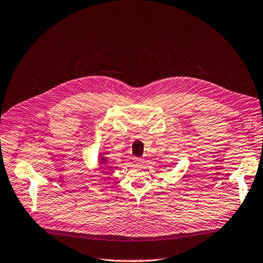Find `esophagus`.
<instances>
[{"instance_id":"1","label":"esophagus","mask_w":263,"mask_h":263,"mask_svg":"<svg viewBox=\"0 0 263 263\" xmlns=\"http://www.w3.org/2000/svg\"><path fill=\"white\" fill-rule=\"evenodd\" d=\"M133 160L136 161V163H143V159H141V157H134Z\"/></svg>"}]
</instances>
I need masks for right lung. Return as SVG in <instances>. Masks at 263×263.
Instances as JSON below:
<instances>
[{
  "mask_svg": "<svg viewBox=\"0 0 263 263\" xmlns=\"http://www.w3.org/2000/svg\"><path fill=\"white\" fill-rule=\"evenodd\" d=\"M106 161H107V160H106V157H103V156H102V157H101V159H100V163H101V164H103V163H106Z\"/></svg>",
  "mask_w": 263,
  "mask_h": 263,
  "instance_id": "1",
  "label": "right lung"
}]
</instances>
